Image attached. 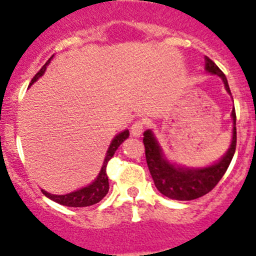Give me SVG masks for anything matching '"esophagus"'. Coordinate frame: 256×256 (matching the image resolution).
<instances>
[{
    "instance_id": "1",
    "label": "esophagus",
    "mask_w": 256,
    "mask_h": 256,
    "mask_svg": "<svg viewBox=\"0 0 256 256\" xmlns=\"http://www.w3.org/2000/svg\"><path fill=\"white\" fill-rule=\"evenodd\" d=\"M144 128V121H136V122H134L132 126H131V135L138 138V136L142 135Z\"/></svg>"
}]
</instances>
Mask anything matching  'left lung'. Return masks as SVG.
<instances>
[{
    "instance_id": "8db88e82",
    "label": "left lung",
    "mask_w": 256,
    "mask_h": 256,
    "mask_svg": "<svg viewBox=\"0 0 256 256\" xmlns=\"http://www.w3.org/2000/svg\"><path fill=\"white\" fill-rule=\"evenodd\" d=\"M206 72L212 76H218L223 80L226 90L232 95L228 80L223 72L216 66L212 59L206 56ZM233 118V138L230 146L219 161L207 167H184L172 164L164 156V150L160 146L156 136L151 130L144 132V154H146L147 166L157 190L166 197L176 200H192L202 197L210 192L230 164L232 158L236 154V109L232 110Z\"/></svg>"
}]
</instances>
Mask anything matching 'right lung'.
Instances as JSON below:
<instances>
[{
    "label": "right lung",
    "mask_w": 256,
    "mask_h": 256,
    "mask_svg": "<svg viewBox=\"0 0 256 256\" xmlns=\"http://www.w3.org/2000/svg\"><path fill=\"white\" fill-rule=\"evenodd\" d=\"M52 58H53V56H52L47 63L42 66V69L33 76L30 86L44 74L47 66L50 63ZM128 135H130L128 130H124L122 132L118 134V135L112 138V144H110L109 148H108L106 151V156H105L104 164H102V170H100L99 174H98V177L95 178L90 184H88L86 187L80 188V190H74V192L68 193V194L60 196L52 194V193H48L47 190H42L43 194L47 198H49V200H54V202L59 203V204L62 206H66V207H89V206L96 204V203L100 202V200L108 194V192H109V178H108L106 174L108 162L112 160V157L114 156L116 150H118V146L128 138Z\"/></svg>",
    "instance_id": "add662e5"
}]
</instances>
